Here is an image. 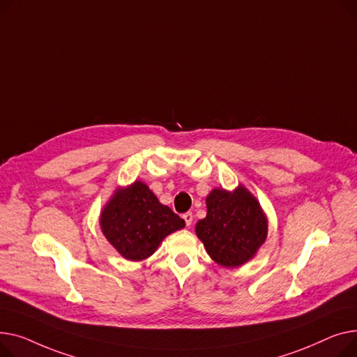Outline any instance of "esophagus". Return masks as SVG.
I'll return each mask as SVG.
<instances>
[{
  "mask_svg": "<svg viewBox=\"0 0 357 357\" xmlns=\"http://www.w3.org/2000/svg\"><path fill=\"white\" fill-rule=\"evenodd\" d=\"M183 219H184V222H185V225L190 227L192 226V223H193V213L192 212H187V213H184L183 215Z\"/></svg>",
  "mask_w": 357,
  "mask_h": 357,
  "instance_id": "obj_1",
  "label": "esophagus"
}]
</instances>
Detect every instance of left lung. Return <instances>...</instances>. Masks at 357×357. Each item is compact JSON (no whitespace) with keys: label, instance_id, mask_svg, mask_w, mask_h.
<instances>
[{"label":"left lung","instance_id":"1","mask_svg":"<svg viewBox=\"0 0 357 357\" xmlns=\"http://www.w3.org/2000/svg\"><path fill=\"white\" fill-rule=\"evenodd\" d=\"M207 215L196 223V235L208 257L226 268L252 259L266 239L268 220L248 188H213L206 197Z\"/></svg>","mask_w":357,"mask_h":357}]
</instances>
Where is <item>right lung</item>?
I'll return each instance as SVG.
<instances>
[{
    "label": "right lung",
    "instance_id": "add662e5",
    "mask_svg": "<svg viewBox=\"0 0 357 357\" xmlns=\"http://www.w3.org/2000/svg\"><path fill=\"white\" fill-rule=\"evenodd\" d=\"M100 229L108 242L128 261L151 257L165 236L184 227V220L142 181L118 188L100 213Z\"/></svg>",
    "mask_w": 357,
    "mask_h": 357
}]
</instances>
